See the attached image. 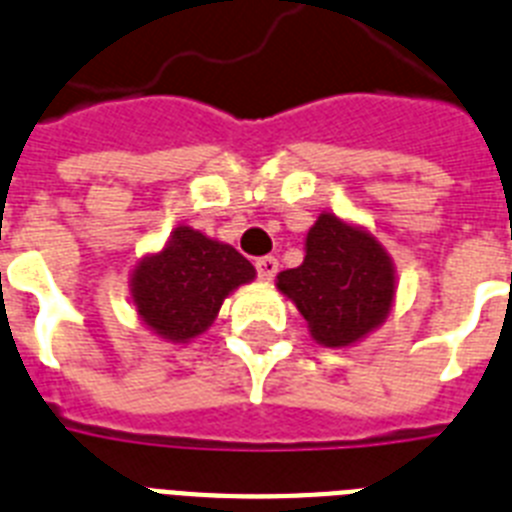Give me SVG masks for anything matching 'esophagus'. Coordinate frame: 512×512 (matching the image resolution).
<instances>
[{"label": "esophagus", "mask_w": 512, "mask_h": 512, "mask_svg": "<svg viewBox=\"0 0 512 512\" xmlns=\"http://www.w3.org/2000/svg\"><path fill=\"white\" fill-rule=\"evenodd\" d=\"M255 270H257V276L263 278V281H273V278H276V273H278V260L273 255L257 257Z\"/></svg>", "instance_id": "obj_1"}]
</instances>
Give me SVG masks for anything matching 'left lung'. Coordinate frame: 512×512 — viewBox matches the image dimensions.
Listing matches in <instances>:
<instances>
[{"mask_svg": "<svg viewBox=\"0 0 512 512\" xmlns=\"http://www.w3.org/2000/svg\"><path fill=\"white\" fill-rule=\"evenodd\" d=\"M278 289L294 299L317 343L349 346L390 312L393 265L367 231L322 213L307 234V257L283 270Z\"/></svg>", "mask_w": 512, "mask_h": 512, "instance_id": "left-lung-1", "label": "left lung"}]
</instances>
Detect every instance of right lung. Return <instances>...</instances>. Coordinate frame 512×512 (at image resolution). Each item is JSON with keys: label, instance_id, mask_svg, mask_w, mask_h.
Masks as SVG:
<instances>
[{"label": "right lung", "instance_id": "add662e5", "mask_svg": "<svg viewBox=\"0 0 512 512\" xmlns=\"http://www.w3.org/2000/svg\"><path fill=\"white\" fill-rule=\"evenodd\" d=\"M252 278L255 268L234 247L182 226L163 252L137 265L132 296L158 336L190 341L216 320L229 291Z\"/></svg>", "mask_w": 512, "mask_h": 512}]
</instances>
